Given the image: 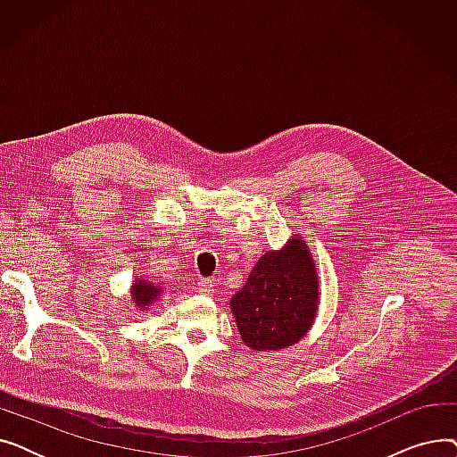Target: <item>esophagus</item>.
I'll use <instances>...</instances> for the list:
<instances>
[{"instance_id": "34e87169", "label": "esophagus", "mask_w": 457, "mask_h": 457, "mask_svg": "<svg viewBox=\"0 0 457 457\" xmlns=\"http://www.w3.org/2000/svg\"><path fill=\"white\" fill-rule=\"evenodd\" d=\"M198 291L202 293V295H211L212 293V281L211 279H200L198 281Z\"/></svg>"}]
</instances>
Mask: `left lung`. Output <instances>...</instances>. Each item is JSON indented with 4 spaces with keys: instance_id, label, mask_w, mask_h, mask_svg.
<instances>
[{
    "instance_id": "left-lung-1",
    "label": "left lung",
    "mask_w": 457,
    "mask_h": 457,
    "mask_svg": "<svg viewBox=\"0 0 457 457\" xmlns=\"http://www.w3.org/2000/svg\"><path fill=\"white\" fill-rule=\"evenodd\" d=\"M229 305L252 350H281L298 343L319 311V272L305 241L291 237L281 250L262 255Z\"/></svg>"
}]
</instances>
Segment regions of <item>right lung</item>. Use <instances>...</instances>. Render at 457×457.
<instances>
[{"mask_svg": "<svg viewBox=\"0 0 457 457\" xmlns=\"http://www.w3.org/2000/svg\"><path fill=\"white\" fill-rule=\"evenodd\" d=\"M161 293H162L161 285H155L150 279H144V278H137L131 287L133 303L144 311H146L161 296Z\"/></svg>", "mask_w": 457, "mask_h": 457, "instance_id": "right-lung-1", "label": "right lung"}]
</instances>
